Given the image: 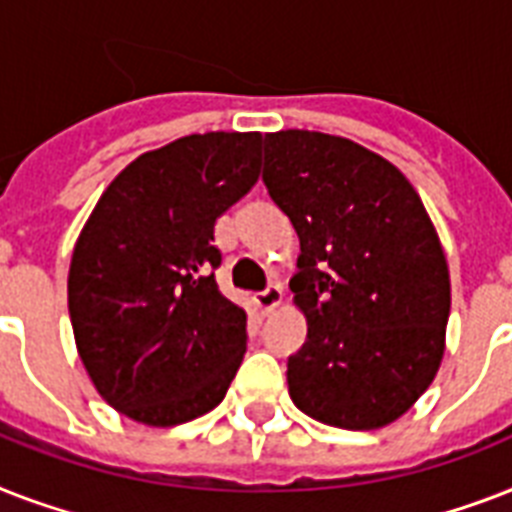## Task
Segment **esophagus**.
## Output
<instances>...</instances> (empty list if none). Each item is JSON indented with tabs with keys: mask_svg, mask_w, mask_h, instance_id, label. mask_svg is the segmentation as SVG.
<instances>
[{
	"mask_svg": "<svg viewBox=\"0 0 512 512\" xmlns=\"http://www.w3.org/2000/svg\"><path fill=\"white\" fill-rule=\"evenodd\" d=\"M281 295H284V292H281V287H268V289H263V292H257L255 305L260 308V313H263V316H268V313L276 311V308L281 305Z\"/></svg>",
	"mask_w": 512,
	"mask_h": 512,
	"instance_id": "34e87169",
	"label": "esophagus"
}]
</instances>
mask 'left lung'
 <instances>
[{"mask_svg":"<svg viewBox=\"0 0 512 512\" xmlns=\"http://www.w3.org/2000/svg\"><path fill=\"white\" fill-rule=\"evenodd\" d=\"M263 183L300 239L289 281L308 319L289 396L335 428L374 430L428 390L444 356L449 268L409 180L353 140L265 135Z\"/></svg>","mask_w":512,"mask_h":512,"instance_id":"8db88e82","label":"left lung"}]
</instances>
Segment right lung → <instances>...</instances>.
I'll use <instances>...</instances> for the list:
<instances>
[{
    "instance_id": "add662e5",
    "label": "right lung",
    "mask_w": 512,
    "mask_h": 512,
    "mask_svg": "<svg viewBox=\"0 0 512 512\" xmlns=\"http://www.w3.org/2000/svg\"><path fill=\"white\" fill-rule=\"evenodd\" d=\"M260 146V132H207L138 156L76 241V348L100 396L143 425L215 409L239 372L247 311L217 289L215 220L257 183Z\"/></svg>"
}]
</instances>
